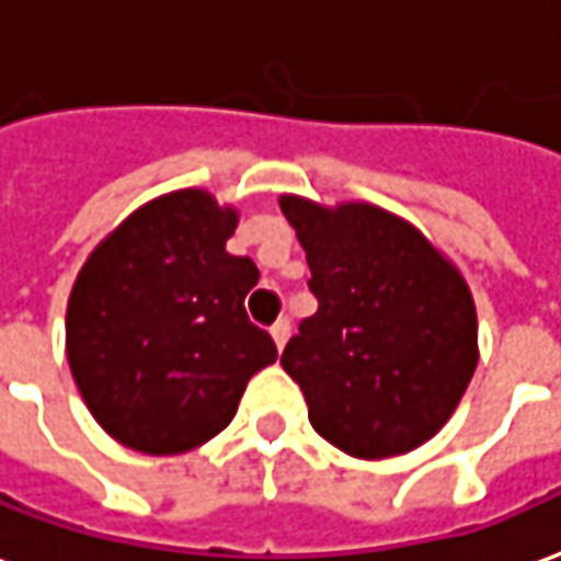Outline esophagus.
Segmentation results:
<instances>
[{"label": "esophagus", "mask_w": 561, "mask_h": 561, "mask_svg": "<svg viewBox=\"0 0 561 561\" xmlns=\"http://www.w3.org/2000/svg\"><path fill=\"white\" fill-rule=\"evenodd\" d=\"M270 336H273V343H276L279 348L285 346V343H288V336H291V321L288 319L276 321V324L270 328Z\"/></svg>", "instance_id": "1"}]
</instances>
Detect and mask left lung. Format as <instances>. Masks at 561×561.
Returning <instances> with one entry per match:
<instances>
[{
    "label": "left lung",
    "instance_id": "1",
    "mask_svg": "<svg viewBox=\"0 0 561 561\" xmlns=\"http://www.w3.org/2000/svg\"><path fill=\"white\" fill-rule=\"evenodd\" d=\"M279 206L319 300L282 352L312 428L355 458L416 449L444 428L477 367L468 285L419 230L376 206Z\"/></svg>",
    "mask_w": 561,
    "mask_h": 561
}]
</instances>
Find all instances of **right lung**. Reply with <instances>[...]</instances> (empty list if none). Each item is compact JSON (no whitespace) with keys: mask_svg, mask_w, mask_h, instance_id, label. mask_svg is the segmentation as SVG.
<instances>
[{"mask_svg":"<svg viewBox=\"0 0 561 561\" xmlns=\"http://www.w3.org/2000/svg\"><path fill=\"white\" fill-rule=\"evenodd\" d=\"M237 213L175 191L133 213L81 267L66 355L90 413L115 440L175 456L230 425L249 379L279 358L245 316L257 285L225 249Z\"/></svg>","mask_w":561,"mask_h":561,"instance_id":"obj_1","label":"right lung"}]
</instances>
